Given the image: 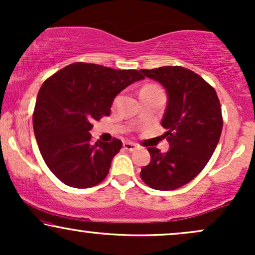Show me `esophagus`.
Returning <instances> with one entry per match:
<instances>
[{
	"label": "esophagus",
	"mask_w": 255,
	"mask_h": 255,
	"mask_svg": "<svg viewBox=\"0 0 255 255\" xmlns=\"http://www.w3.org/2000/svg\"><path fill=\"white\" fill-rule=\"evenodd\" d=\"M124 147H125V150H127V151H135L137 148V145L134 144V142L127 141L124 144Z\"/></svg>",
	"instance_id": "obj_1"
}]
</instances>
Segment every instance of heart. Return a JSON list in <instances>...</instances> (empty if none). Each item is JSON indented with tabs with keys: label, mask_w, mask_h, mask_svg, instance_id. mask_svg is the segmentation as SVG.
Segmentation results:
<instances>
[{
	"label": "heart",
	"mask_w": 255,
	"mask_h": 255,
	"mask_svg": "<svg viewBox=\"0 0 255 255\" xmlns=\"http://www.w3.org/2000/svg\"><path fill=\"white\" fill-rule=\"evenodd\" d=\"M145 87H150V86H145Z\"/></svg>",
	"instance_id": "obj_1"
}]
</instances>
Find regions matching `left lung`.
<instances>
[{"instance_id": "8db88e82", "label": "left lung", "mask_w": 255, "mask_h": 255, "mask_svg": "<svg viewBox=\"0 0 255 255\" xmlns=\"http://www.w3.org/2000/svg\"><path fill=\"white\" fill-rule=\"evenodd\" d=\"M140 72L168 92L162 127L170 145L165 153L147 148L151 162L140 176L151 188L174 191L197 176L215 152L223 128L221 103L211 85L191 69L165 66Z\"/></svg>"}]
</instances>
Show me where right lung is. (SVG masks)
I'll list each match as a JSON object with an SVG mask.
<instances>
[{
  "label": "right lung",
  "instance_id": "1",
  "mask_svg": "<svg viewBox=\"0 0 255 255\" xmlns=\"http://www.w3.org/2000/svg\"><path fill=\"white\" fill-rule=\"evenodd\" d=\"M135 69H113L75 62L46 79L37 96L33 129L40 153L52 174L74 188L101 183L121 140L91 141L93 122L110 115L114 98L134 81Z\"/></svg>",
  "mask_w": 255,
  "mask_h": 255
}]
</instances>
